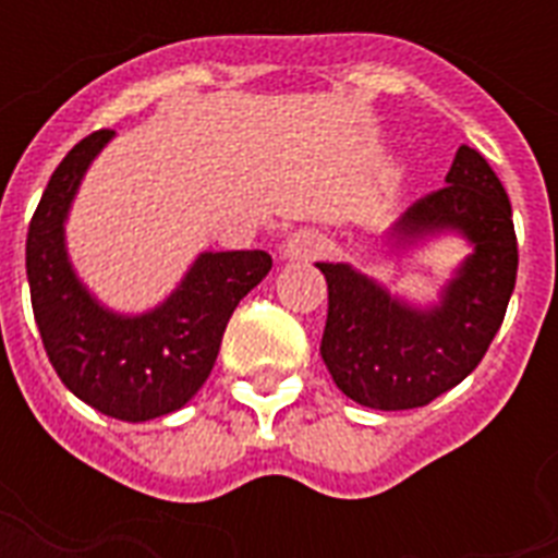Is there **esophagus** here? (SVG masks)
Here are the masks:
<instances>
[{"mask_svg": "<svg viewBox=\"0 0 558 558\" xmlns=\"http://www.w3.org/2000/svg\"><path fill=\"white\" fill-rule=\"evenodd\" d=\"M326 244L328 242L323 232L304 227V230H295L287 242L280 244V256H283V259H290V263H299V259H316V256H323Z\"/></svg>", "mask_w": 558, "mask_h": 558, "instance_id": "esophagus-1", "label": "esophagus"}]
</instances>
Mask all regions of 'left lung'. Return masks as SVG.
Instances as JSON below:
<instances>
[{
  "label": "left lung",
  "instance_id": "1",
  "mask_svg": "<svg viewBox=\"0 0 558 558\" xmlns=\"http://www.w3.org/2000/svg\"><path fill=\"white\" fill-rule=\"evenodd\" d=\"M451 235L469 254L430 302L391 292L352 263H316L328 283L319 355L335 386L367 410H415L460 386L502 326L517 280L511 203L469 146L457 148L445 187L407 208L364 259L400 263Z\"/></svg>",
  "mask_w": 558,
  "mask_h": 558
}]
</instances>
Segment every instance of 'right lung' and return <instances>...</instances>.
Listing matches in <instances>:
<instances>
[{
  "label": "right lung",
  "instance_id": "add662e5",
  "mask_svg": "<svg viewBox=\"0 0 558 558\" xmlns=\"http://www.w3.org/2000/svg\"><path fill=\"white\" fill-rule=\"evenodd\" d=\"M113 131L80 140L47 182L26 235L32 311L65 388L119 421H151L182 410L215 367L223 328L266 278V251H203L155 307L125 314L80 278L65 223L86 172Z\"/></svg>",
  "mask_w": 558,
  "mask_h": 558
}]
</instances>
